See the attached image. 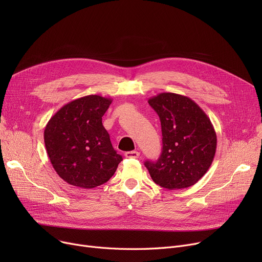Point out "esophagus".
Instances as JSON below:
<instances>
[{
    "mask_svg": "<svg viewBox=\"0 0 262 262\" xmlns=\"http://www.w3.org/2000/svg\"><path fill=\"white\" fill-rule=\"evenodd\" d=\"M139 155H140V153L137 152V150H129V152L125 153L126 158H138Z\"/></svg>",
    "mask_w": 262,
    "mask_h": 262,
    "instance_id": "1",
    "label": "esophagus"
}]
</instances>
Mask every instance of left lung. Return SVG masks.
I'll return each instance as SVG.
<instances>
[{
	"mask_svg": "<svg viewBox=\"0 0 262 262\" xmlns=\"http://www.w3.org/2000/svg\"><path fill=\"white\" fill-rule=\"evenodd\" d=\"M159 116L162 150L156 162L145 161L154 183L169 190L193 186L213 161L216 134L204 110L188 96L162 92L148 99Z\"/></svg>",
	"mask_w": 262,
	"mask_h": 262,
	"instance_id": "1",
	"label": "left lung"
}]
</instances>
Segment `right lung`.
Segmentation results:
<instances>
[{"mask_svg":"<svg viewBox=\"0 0 262 262\" xmlns=\"http://www.w3.org/2000/svg\"><path fill=\"white\" fill-rule=\"evenodd\" d=\"M113 100L91 94L63 105L48 122L45 144L60 178L92 189L110 180L122 161L103 126L102 117Z\"/></svg>","mask_w":262,"mask_h":262,"instance_id":"right-lung-1","label":"right lung"}]
</instances>
